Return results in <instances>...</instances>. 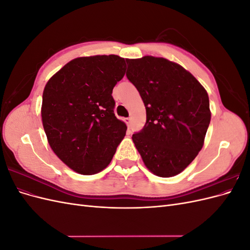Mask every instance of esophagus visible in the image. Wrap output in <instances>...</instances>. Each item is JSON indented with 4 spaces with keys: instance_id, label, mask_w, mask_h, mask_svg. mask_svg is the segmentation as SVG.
<instances>
[{
    "instance_id": "obj_1",
    "label": "esophagus",
    "mask_w": 250,
    "mask_h": 250,
    "mask_svg": "<svg viewBox=\"0 0 250 250\" xmlns=\"http://www.w3.org/2000/svg\"><path fill=\"white\" fill-rule=\"evenodd\" d=\"M125 123L127 124L128 128H129L130 125H131V119H130V118H126V119H125Z\"/></svg>"
}]
</instances>
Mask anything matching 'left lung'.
<instances>
[{
  "label": "left lung",
  "mask_w": 250,
  "mask_h": 250,
  "mask_svg": "<svg viewBox=\"0 0 250 250\" xmlns=\"http://www.w3.org/2000/svg\"><path fill=\"white\" fill-rule=\"evenodd\" d=\"M126 76L146 107L132 134L144 164L161 177L177 175L197 156L210 122L207 90L191 73L165 58L127 59Z\"/></svg>",
  "instance_id": "left-lung-1"
}]
</instances>
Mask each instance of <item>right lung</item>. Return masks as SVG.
Here are the masks:
<instances>
[{
    "label": "right lung",
    "mask_w": 250,
    "mask_h": 250,
    "mask_svg": "<svg viewBox=\"0 0 250 250\" xmlns=\"http://www.w3.org/2000/svg\"><path fill=\"white\" fill-rule=\"evenodd\" d=\"M117 55L80 57L46 84L42 120L54 153L75 172L92 175L110 163L127 127L117 119L112 89L125 75Z\"/></svg>",
    "instance_id": "1"
}]
</instances>
